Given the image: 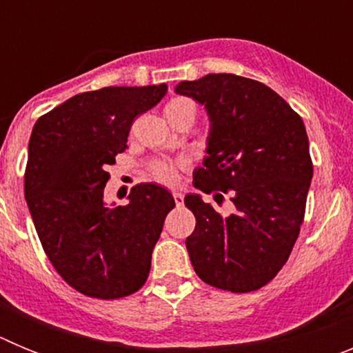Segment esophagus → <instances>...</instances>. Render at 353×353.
Returning a JSON list of instances; mask_svg holds the SVG:
<instances>
[{"label": "esophagus", "instance_id": "esophagus-1", "mask_svg": "<svg viewBox=\"0 0 353 353\" xmlns=\"http://www.w3.org/2000/svg\"><path fill=\"white\" fill-rule=\"evenodd\" d=\"M173 198H174V203L179 205V207L183 203V194L180 191H173Z\"/></svg>", "mask_w": 353, "mask_h": 353}]
</instances>
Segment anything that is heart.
<instances>
[{
	"mask_svg": "<svg viewBox=\"0 0 353 353\" xmlns=\"http://www.w3.org/2000/svg\"><path fill=\"white\" fill-rule=\"evenodd\" d=\"M183 111H194V105H192L191 101L182 99V97L171 99L166 104V108H164V114H166L168 120L176 117V114L183 113ZM154 176L155 180H159L161 183H168V185H170V183H174L176 179H179V170H176V166H173V164L161 162V164H157V166L154 168Z\"/></svg>",
	"mask_w": 353,
	"mask_h": 353,
	"instance_id": "heart-1",
	"label": "heart"
}]
</instances>
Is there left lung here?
<instances>
[{"instance_id": "left-lung-1", "label": "left lung", "mask_w": 353, "mask_h": 353, "mask_svg": "<svg viewBox=\"0 0 353 353\" xmlns=\"http://www.w3.org/2000/svg\"><path fill=\"white\" fill-rule=\"evenodd\" d=\"M174 92L205 105L210 120L192 183L207 194L232 191L235 205L221 215L199 194L183 198L196 217L191 263L210 286L254 292L283 269L301 232L313 179L304 121L272 88L235 74L182 81Z\"/></svg>"}]
</instances>
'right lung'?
I'll use <instances>...</instances> for the list:
<instances>
[{"instance_id":"add662e5","label":"right lung","mask_w":353,"mask_h":353,"mask_svg":"<svg viewBox=\"0 0 353 353\" xmlns=\"http://www.w3.org/2000/svg\"><path fill=\"white\" fill-rule=\"evenodd\" d=\"M168 86H108L79 93L39 118L28 145L24 196L42 248L65 281L97 299L138 292L174 199L138 183L125 207L108 205L109 164L127 148L138 114Z\"/></svg>"}]
</instances>
